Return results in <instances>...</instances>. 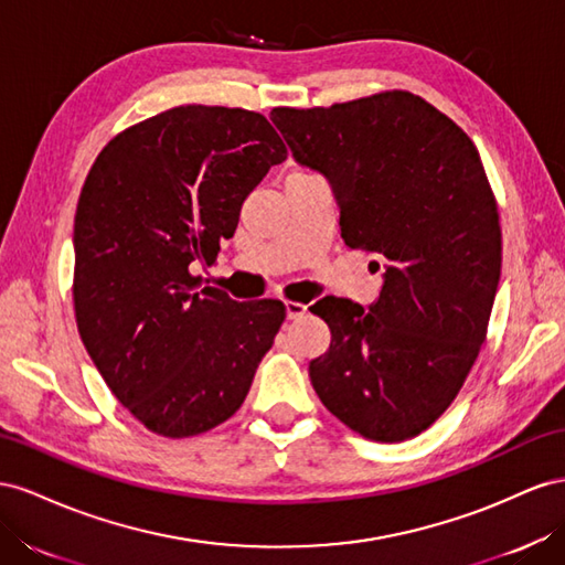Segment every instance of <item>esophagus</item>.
<instances>
[{
	"mask_svg": "<svg viewBox=\"0 0 565 565\" xmlns=\"http://www.w3.org/2000/svg\"><path fill=\"white\" fill-rule=\"evenodd\" d=\"M284 310H286V319H300L305 312H308V308H305L302 302H294V300H286Z\"/></svg>",
	"mask_w": 565,
	"mask_h": 565,
	"instance_id": "1",
	"label": "esophagus"
}]
</instances>
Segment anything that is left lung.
Instances as JSON below:
<instances>
[{
	"mask_svg": "<svg viewBox=\"0 0 565 565\" xmlns=\"http://www.w3.org/2000/svg\"><path fill=\"white\" fill-rule=\"evenodd\" d=\"M269 118L296 163L327 177L345 246L383 260L369 308L345 298L310 308L331 329L329 350L310 362L315 391L369 440L414 438L469 376L502 271L478 149L445 113L397 89Z\"/></svg>",
	"mask_w": 565,
	"mask_h": 565,
	"instance_id": "obj_1",
	"label": "left lung"
}]
</instances>
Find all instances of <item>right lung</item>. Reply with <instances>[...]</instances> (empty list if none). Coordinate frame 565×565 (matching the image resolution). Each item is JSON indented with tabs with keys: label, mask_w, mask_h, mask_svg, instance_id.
Returning a JSON list of instances; mask_svg holds the SVG:
<instances>
[{
	"label": "right lung",
	"mask_w": 565,
	"mask_h": 565,
	"mask_svg": "<svg viewBox=\"0 0 565 565\" xmlns=\"http://www.w3.org/2000/svg\"><path fill=\"white\" fill-rule=\"evenodd\" d=\"M265 116L177 106L110 139L75 211L79 338L110 393L166 438L220 426L244 405L286 317L203 286L241 205L286 160Z\"/></svg>",
	"instance_id": "1"
}]
</instances>
